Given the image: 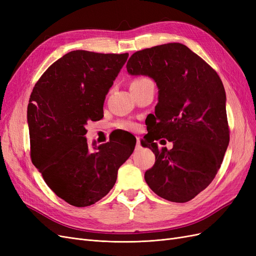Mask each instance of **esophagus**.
Here are the masks:
<instances>
[{"label":"esophagus","instance_id":"1","mask_svg":"<svg viewBox=\"0 0 256 256\" xmlns=\"http://www.w3.org/2000/svg\"><path fill=\"white\" fill-rule=\"evenodd\" d=\"M136 150H140L141 148V141H140V138H136Z\"/></svg>","mask_w":256,"mask_h":256}]
</instances>
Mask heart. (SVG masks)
<instances>
[{"mask_svg":"<svg viewBox=\"0 0 256 256\" xmlns=\"http://www.w3.org/2000/svg\"><path fill=\"white\" fill-rule=\"evenodd\" d=\"M150 80H148L147 78H144V76H141V78H138L136 80L132 81V83H131V85H141L145 82H148ZM118 127L122 128V129H125V130H134L136 128V125L134 122H129V120H126V122H122L118 124Z\"/></svg>","mask_w":256,"mask_h":256,"instance_id":"1","label":"heart"}]
</instances>
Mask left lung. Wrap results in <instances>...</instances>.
<instances>
[{
  "mask_svg": "<svg viewBox=\"0 0 256 256\" xmlns=\"http://www.w3.org/2000/svg\"><path fill=\"white\" fill-rule=\"evenodd\" d=\"M131 76L157 84L158 104L147 122L145 141L156 162L145 172L150 188L162 198L184 203L212 182L230 142L226 95L220 76L182 44L171 42L134 53ZM164 137L174 148L158 150Z\"/></svg>",
  "mask_w": 256,
  "mask_h": 256,
  "instance_id": "obj_1",
  "label": "left lung"
}]
</instances>
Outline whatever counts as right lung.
Masks as SVG:
<instances>
[{"label": "right lung", "instance_id": "obj_1", "mask_svg": "<svg viewBox=\"0 0 256 256\" xmlns=\"http://www.w3.org/2000/svg\"><path fill=\"white\" fill-rule=\"evenodd\" d=\"M128 53L72 51L44 72L28 106L30 158L48 187L76 207L95 204L113 188L136 141H110L90 152L88 120L104 118L106 95Z\"/></svg>", "mask_w": 256, "mask_h": 256}]
</instances>
